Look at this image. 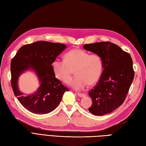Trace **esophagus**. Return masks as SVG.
<instances>
[{
  "mask_svg": "<svg viewBox=\"0 0 146 146\" xmlns=\"http://www.w3.org/2000/svg\"><path fill=\"white\" fill-rule=\"evenodd\" d=\"M77 95L80 97H85V94H82V93H77Z\"/></svg>",
  "mask_w": 146,
  "mask_h": 146,
  "instance_id": "obj_1",
  "label": "esophagus"
}]
</instances>
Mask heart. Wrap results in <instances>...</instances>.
Returning a JSON list of instances; mask_svg holds the SVG:
<instances>
[{"mask_svg":"<svg viewBox=\"0 0 146 146\" xmlns=\"http://www.w3.org/2000/svg\"><path fill=\"white\" fill-rule=\"evenodd\" d=\"M64 61L55 60L51 67L57 79L68 84L72 79L73 72L76 76L70 85L76 90H82L87 84L92 86L100 80L103 63L101 58L92 54L83 49L75 48L67 52L64 57Z\"/></svg>","mask_w":146,"mask_h":146,"instance_id":"heart-1","label":"heart"}]
</instances>
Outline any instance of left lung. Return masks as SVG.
Here are the masks:
<instances>
[{
  "mask_svg": "<svg viewBox=\"0 0 146 146\" xmlns=\"http://www.w3.org/2000/svg\"><path fill=\"white\" fill-rule=\"evenodd\" d=\"M84 48L100 57L104 69L88 93L92 100L88 111L97 116L108 114L123 104L128 93L134 76L133 60L129 53L110 42L84 44Z\"/></svg>",
  "mask_w": 146,
  "mask_h": 146,
  "instance_id": "obj_1",
  "label": "left lung"
}]
</instances>
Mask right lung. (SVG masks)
Segmentation results:
<instances>
[{
  "label": "right lung",
  "mask_w": 146,
  "mask_h": 146,
  "mask_svg": "<svg viewBox=\"0 0 146 146\" xmlns=\"http://www.w3.org/2000/svg\"><path fill=\"white\" fill-rule=\"evenodd\" d=\"M67 46L58 42L37 41L24 45L12 59V87L18 100L28 111L35 114H46L53 111L61 102L63 94L69 91L55 77L51 64ZM27 70L37 76L40 86L36 91L28 95L19 90V76Z\"/></svg>",
  "instance_id": "right-lung-1"
}]
</instances>
